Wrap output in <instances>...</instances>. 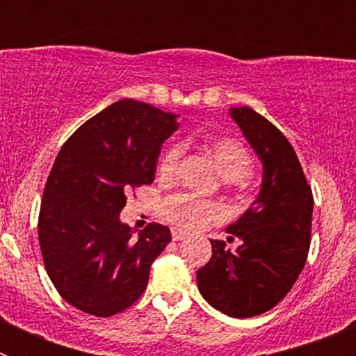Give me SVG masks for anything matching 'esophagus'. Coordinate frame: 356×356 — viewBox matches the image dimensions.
I'll return each instance as SVG.
<instances>
[{
	"mask_svg": "<svg viewBox=\"0 0 356 356\" xmlns=\"http://www.w3.org/2000/svg\"><path fill=\"white\" fill-rule=\"evenodd\" d=\"M171 235H172V241H181V238H185V232L184 229H178V228H175L171 232Z\"/></svg>",
	"mask_w": 356,
	"mask_h": 356,
	"instance_id": "obj_1",
	"label": "esophagus"
}]
</instances>
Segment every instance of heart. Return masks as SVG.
<instances>
[{
	"label": "heart",
	"instance_id": "obj_1",
	"mask_svg": "<svg viewBox=\"0 0 356 356\" xmlns=\"http://www.w3.org/2000/svg\"><path fill=\"white\" fill-rule=\"evenodd\" d=\"M205 149L212 156L217 171L221 172L225 180L229 184H242V178H246L253 168V160L250 153L238 140L232 137H212L205 140ZM180 146H169L162 155L159 163V175L163 180H171L176 175L178 162H180ZM221 209L216 203L200 200V197L188 196V194H175L162 203V216L169 222L181 228H200L207 222L221 217Z\"/></svg>",
	"mask_w": 356,
	"mask_h": 356
}]
</instances>
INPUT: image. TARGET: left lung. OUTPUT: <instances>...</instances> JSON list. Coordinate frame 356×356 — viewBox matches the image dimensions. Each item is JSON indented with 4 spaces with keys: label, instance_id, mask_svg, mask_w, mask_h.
I'll use <instances>...</instances> for the list:
<instances>
[{
    "label": "left lung",
    "instance_id": "1",
    "mask_svg": "<svg viewBox=\"0 0 356 356\" xmlns=\"http://www.w3.org/2000/svg\"><path fill=\"white\" fill-rule=\"evenodd\" d=\"M262 160V187L253 205L229 225L228 242H212V259L197 271L201 296L229 317H253L284 300L303 271L312 234V188L294 147L253 108H229Z\"/></svg>",
    "mask_w": 356,
    "mask_h": 356
}]
</instances>
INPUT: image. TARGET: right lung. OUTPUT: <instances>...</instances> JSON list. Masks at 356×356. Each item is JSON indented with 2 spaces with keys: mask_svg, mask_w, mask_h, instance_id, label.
Returning a JSON list of instances; mask_svg holds the SVG:
<instances>
[{
  "mask_svg": "<svg viewBox=\"0 0 356 356\" xmlns=\"http://www.w3.org/2000/svg\"><path fill=\"white\" fill-rule=\"evenodd\" d=\"M178 115L121 99L83 122L62 146L44 187L39 244L58 294L85 314L110 317L146 291L171 229L149 222L134 238L119 213L131 188L155 180L160 147Z\"/></svg>",
  "mask_w": 356,
  "mask_h": 356,
  "instance_id": "add662e5",
  "label": "right lung"
}]
</instances>
